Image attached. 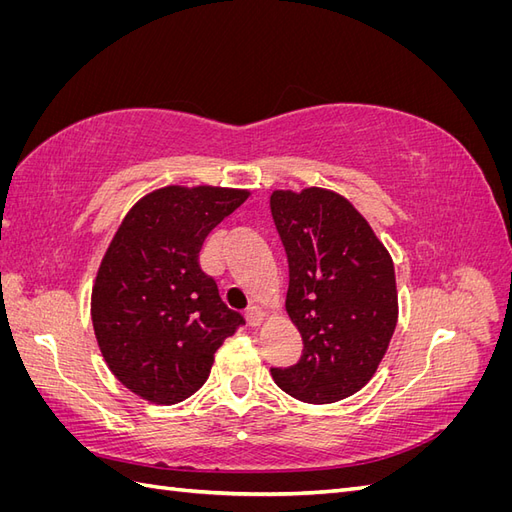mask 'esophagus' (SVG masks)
<instances>
[{"label":"esophagus","instance_id":"34e87169","mask_svg":"<svg viewBox=\"0 0 512 512\" xmlns=\"http://www.w3.org/2000/svg\"><path fill=\"white\" fill-rule=\"evenodd\" d=\"M245 320H247V324H250V327H260L262 320H265V312H262L260 307H250L245 312Z\"/></svg>","mask_w":512,"mask_h":512}]
</instances>
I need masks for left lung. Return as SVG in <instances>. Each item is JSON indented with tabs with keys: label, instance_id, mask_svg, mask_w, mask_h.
<instances>
[{
	"label": "left lung",
	"instance_id": "obj_1",
	"mask_svg": "<svg viewBox=\"0 0 512 512\" xmlns=\"http://www.w3.org/2000/svg\"><path fill=\"white\" fill-rule=\"evenodd\" d=\"M271 215L288 258L286 312L303 339L292 367H273L282 391L333 404L376 374L397 324L389 252L344 196L273 192Z\"/></svg>",
	"mask_w": 512,
	"mask_h": 512
}]
</instances>
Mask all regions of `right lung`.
<instances>
[{
	"mask_svg": "<svg viewBox=\"0 0 512 512\" xmlns=\"http://www.w3.org/2000/svg\"><path fill=\"white\" fill-rule=\"evenodd\" d=\"M250 192L156 190L130 209L91 292V320L115 378L153 404H177L209 378L213 354L245 320L200 269L209 232Z\"/></svg>",
	"mask_w": 512,
	"mask_h": 512,
	"instance_id": "add662e5",
	"label": "right lung"
}]
</instances>
